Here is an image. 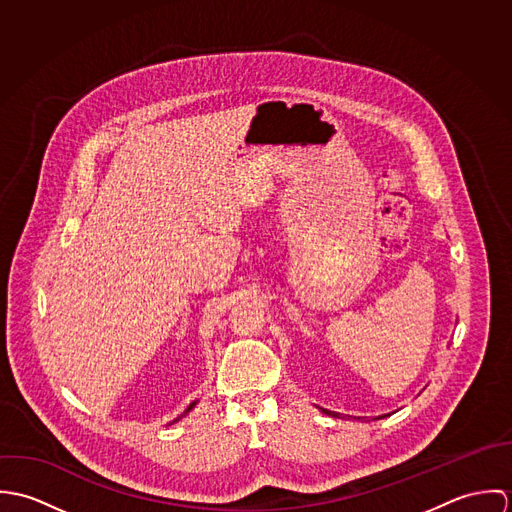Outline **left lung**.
<instances>
[{
    "label": "left lung",
    "mask_w": 512,
    "mask_h": 512,
    "mask_svg": "<svg viewBox=\"0 0 512 512\" xmlns=\"http://www.w3.org/2000/svg\"><path fill=\"white\" fill-rule=\"evenodd\" d=\"M323 414H327V416H335V418H339V414H335V412H331V410H325V408H319ZM386 416H390V414H382V416H376V418H372V420H382V418H386ZM357 420H361V418H357Z\"/></svg>",
    "instance_id": "8db88e82"
}]
</instances>
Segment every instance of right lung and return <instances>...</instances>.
Returning <instances> with one entry per match:
<instances>
[{
  "label": "right lung",
  "instance_id": "1",
  "mask_svg": "<svg viewBox=\"0 0 512 512\" xmlns=\"http://www.w3.org/2000/svg\"><path fill=\"white\" fill-rule=\"evenodd\" d=\"M197 402H199V400H195V402H193V404H191V406H189V408H187V410H185V412H183V414H181V416H179V418H175V420H173V422H169V426H171V424H175V422H179V420H181V418H183V416H187V414H189V412H191V410H193V408H195V404H197Z\"/></svg>",
  "mask_w": 512,
  "mask_h": 512
}]
</instances>
